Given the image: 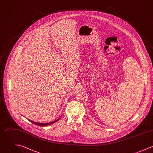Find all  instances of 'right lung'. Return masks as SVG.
I'll list each match as a JSON object with an SVG mask.
<instances>
[{"instance_id":"1","label":"right lung","mask_w":153,"mask_h":153,"mask_svg":"<svg viewBox=\"0 0 153 153\" xmlns=\"http://www.w3.org/2000/svg\"><path fill=\"white\" fill-rule=\"evenodd\" d=\"M59 119H58V120H55V121H53V122H50V123H37V122H33V121H31V120H29V119H28L29 121H30L32 123H33V124H34V125H37V126H48V125H51V124H52V123H55V122H56V121H58Z\"/></svg>"}]
</instances>
